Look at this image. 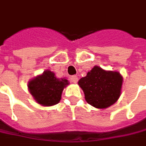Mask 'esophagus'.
Returning <instances> with one entry per match:
<instances>
[{
    "instance_id": "1",
    "label": "esophagus",
    "mask_w": 146,
    "mask_h": 146,
    "mask_svg": "<svg viewBox=\"0 0 146 146\" xmlns=\"http://www.w3.org/2000/svg\"><path fill=\"white\" fill-rule=\"evenodd\" d=\"M70 80H71V82L72 83L76 84L77 81H78V77H77V76H72L70 77Z\"/></svg>"
}]
</instances>
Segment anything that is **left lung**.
<instances>
[{
  "label": "left lung",
  "mask_w": 146,
  "mask_h": 146,
  "mask_svg": "<svg viewBox=\"0 0 146 146\" xmlns=\"http://www.w3.org/2000/svg\"><path fill=\"white\" fill-rule=\"evenodd\" d=\"M122 84L123 76L119 72L105 70L98 66L78 81L86 102L97 109H106L114 104L121 95Z\"/></svg>",
  "instance_id": "8db88e82"
}]
</instances>
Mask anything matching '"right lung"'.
<instances>
[{"label":"right lung","instance_id":"obj_1","mask_svg":"<svg viewBox=\"0 0 146 146\" xmlns=\"http://www.w3.org/2000/svg\"><path fill=\"white\" fill-rule=\"evenodd\" d=\"M69 80L57 78L54 72L45 70L28 82V90L34 100L43 106H51L61 100L64 88L69 85Z\"/></svg>","mask_w":146,"mask_h":146}]
</instances>
